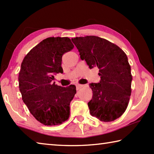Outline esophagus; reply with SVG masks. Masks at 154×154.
<instances>
[{
	"label": "esophagus",
	"mask_w": 154,
	"mask_h": 154,
	"mask_svg": "<svg viewBox=\"0 0 154 154\" xmlns=\"http://www.w3.org/2000/svg\"><path fill=\"white\" fill-rule=\"evenodd\" d=\"M83 87H84V85H81V84H77L76 85V88H77V90H79Z\"/></svg>",
	"instance_id": "obj_1"
}]
</instances>
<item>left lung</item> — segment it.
Masks as SVG:
<instances>
[{
  "label": "left lung",
  "mask_w": 154,
  "mask_h": 154,
  "mask_svg": "<svg viewBox=\"0 0 154 154\" xmlns=\"http://www.w3.org/2000/svg\"><path fill=\"white\" fill-rule=\"evenodd\" d=\"M71 40L90 69H99L100 82L90 83L93 92L88 103L90 114L105 122L119 118L126 111L131 95L132 77L126 54L118 45L98 36Z\"/></svg>",
  "instance_id": "left-lung-1"
}]
</instances>
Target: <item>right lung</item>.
Returning <instances> with one entry per match:
<instances>
[{
  "mask_svg": "<svg viewBox=\"0 0 154 154\" xmlns=\"http://www.w3.org/2000/svg\"><path fill=\"white\" fill-rule=\"evenodd\" d=\"M68 37H49L33 48L24 57L19 72L22 100L36 120L45 126H56L70 116V103L76 87L52 83L54 75L63 72V54L73 49Z\"/></svg>",
  "mask_w": 154,
  "mask_h": 154,
  "instance_id": "1",
  "label": "right lung"
}]
</instances>
